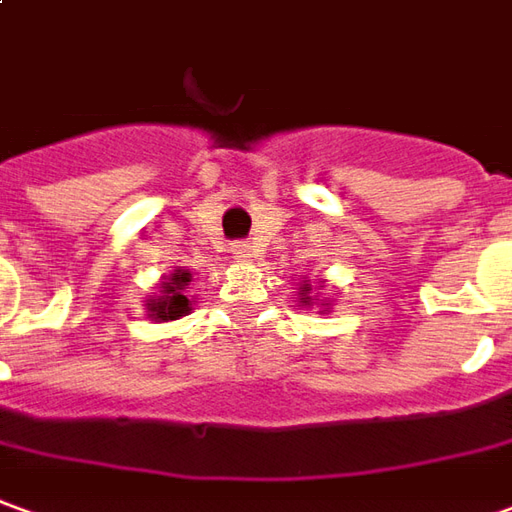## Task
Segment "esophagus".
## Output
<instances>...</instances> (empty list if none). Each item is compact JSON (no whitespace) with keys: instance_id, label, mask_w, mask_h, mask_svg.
<instances>
[{"instance_id":"esophagus-1","label":"esophagus","mask_w":512,"mask_h":512,"mask_svg":"<svg viewBox=\"0 0 512 512\" xmlns=\"http://www.w3.org/2000/svg\"><path fill=\"white\" fill-rule=\"evenodd\" d=\"M232 257H235V260H249V257H252V246L246 241L232 243Z\"/></svg>"}]
</instances>
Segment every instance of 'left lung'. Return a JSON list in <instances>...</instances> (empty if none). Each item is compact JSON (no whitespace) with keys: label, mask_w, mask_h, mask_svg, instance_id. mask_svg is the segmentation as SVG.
<instances>
[{"label":"left lung","mask_w":512,"mask_h":512,"mask_svg":"<svg viewBox=\"0 0 512 512\" xmlns=\"http://www.w3.org/2000/svg\"><path fill=\"white\" fill-rule=\"evenodd\" d=\"M311 291H314V288H311V283L305 280V283L300 285V302H302V305H314V297H311ZM322 305H328V300H322Z\"/></svg>","instance_id":"left-lung-1"}]
</instances>
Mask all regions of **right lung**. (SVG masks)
Masks as SVG:
<instances>
[{
  "mask_svg": "<svg viewBox=\"0 0 512 512\" xmlns=\"http://www.w3.org/2000/svg\"><path fill=\"white\" fill-rule=\"evenodd\" d=\"M184 285H190V271L176 269L168 280L162 283L159 297L148 300V316H151V319L168 322V319H179V316L190 314V311H193V308H190L193 302L184 297Z\"/></svg>",
  "mask_w": 512,
  "mask_h": 512,
  "instance_id": "add662e5",
  "label": "right lung"
}]
</instances>
